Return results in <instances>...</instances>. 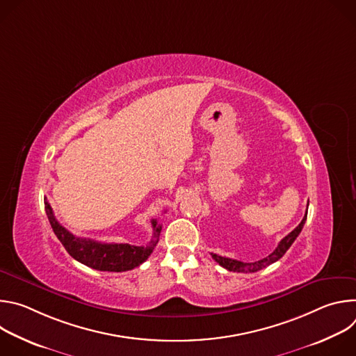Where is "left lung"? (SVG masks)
<instances>
[{
	"label": "left lung",
	"mask_w": 356,
	"mask_h": 356,
	"mask_svg": "<svg viewBox=\"0 0 356 356\" xmlns=\"http://www.w3.org/2000/svg\"><path fill=\"white\" fill-rule=\"evenodd\" d=\"M307 209H309V204H307ZM306 220H307V211H306V216L302 217L301 222H300L289 235H286V236L280 241V243H279L277 248L270 253V255L266 257V258H264V259H261V261H258V262L243 264V262L236 261V259H229V258H224V257L216 255V253H211V257H213V259H214L217 264H220L222 268H225V269L229 270V272H239V273L258 272V270H261V269H264V268H266V266L275 264L276 261H279V259L284 255L286 250L291 246V243L296 241V238H297L298 234L301 232V229H302L304 222H306Z\"/></svg>",
	"instance_id": "1"
}]
</instances>
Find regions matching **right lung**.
Instances as JSON below:
<instances>
[{"instance_id": "obj_1", "label": "right lung", "mask_w": 356, "mask_h": 356, "mask_svg": "<svg viewBox=\"0 0 356 356\" xmlns=\"http://www.w3.org/2000/svg\"><path fill=\"white\" fill-rule=\"evenodd\" d=\"M44 210L55 235L62 242L69 255L80 264L103 272H127L142 265L154 252L159 241L162 225L152 220L154 236L146 246H135L129 243H103L94 239L77 238L58 222L52 207L44 198Z\"/></svg>"}]
</instances>
